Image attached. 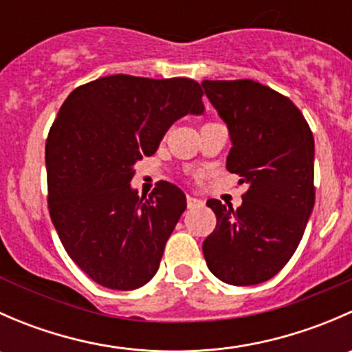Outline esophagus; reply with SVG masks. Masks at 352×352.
<instances>
[{
    "label": "esophagus",
    "mask_w": 352,
    "mask_h": 352,
    "mask_svg": "<svg viewBox=\"0 0 352 352\" xmlns=\"http://www.w3.org/2000/svg\"><path fill=\"white\" fill-rule=\"evenodd\" d=\"M187 206H189V209L199 208V206H202V201H201V199H197V197L187 196Z\"/></svg>",
    "instance_id": "obj_1"
}]
</instances>
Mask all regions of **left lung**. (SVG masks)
Here are the masks:
<instances>
[{
  "instance_id": "obj_1",
  "label": "left lung",
  "mask_w": 352,
  "mask_h": 352,
  "mask_svg": "<svg viewBox=\"0 0 352 352\" xmlns=\"http://www.w3.org/2000/svg\"><path fill=\"white\" fill-rule=\"evenodd\" d=\"M232 140L226 168L247 186L240 208L218 199L216 228L202 243L209 271L226 285L274 278L293 257L314 211V134L296 105L252 80L202 81Z\"/></svg>"
}]
</instances>
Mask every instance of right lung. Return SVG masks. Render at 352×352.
Returning <instances> with one entry per match:
<instances>
[{"label":"right lung","instance_id":"right-lung-1","mask_svg":"<svg viewBox=\"0 0 352 352\" xmlns=\"http://www.w3.org/2000/svg\"><path fill=\"white\" fill-rule=\"evenodd\" d=\"M202 112L197 81L127 74L78 87L59 109L45 143L49 212L69 257L100 286L138 289L158 271L186 194L160 182L140 197L134 165L175 120Z\"/></svg>","mask_w":352,"mask_h":352}]
</instances>
